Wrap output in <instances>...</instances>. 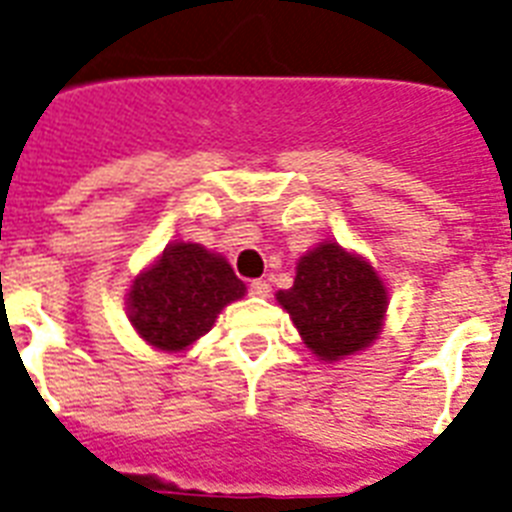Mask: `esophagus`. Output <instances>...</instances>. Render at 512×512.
Returning <instances> with one entry per match:
<instances>
[{"mask_svg": "<svg viewBox=\"0 0 512 512\" xmlns=\"http://www.w3.org/2000/svg\"><path fill=\"white\" fill-rule=\"evenodd\" d=\"M251 295H259V298L269 295V285H266V280H253L251 282Z\"/></svg>", "mask_w": 512, "mask_h": 512, "instance_id": "34e87169", "label": "esophagus"}]
</instances>
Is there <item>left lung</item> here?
Wrapping results in <instances>:
<instances>
[{"label":"left lung","mask_w":512,"mask_h":512,"mask_svg":"<svg viewBox=\"0 0 512 512\" xmlns=\"http://www.w3.org/2000/svg\"><path fill=\"white\" fill-rule=\"evenodd\" d=\"M277 303L290 314L303 345L335 363L382 335L390 298L369 259L324 240L298 259L293 287L280 290Z\"/></svg>","instance_id":"1"}]
</instances>
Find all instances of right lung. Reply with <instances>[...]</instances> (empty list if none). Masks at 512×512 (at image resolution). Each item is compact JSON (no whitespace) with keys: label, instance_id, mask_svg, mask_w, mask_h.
Listing matches in <instances>:
<instances>
[{"label":"right lung","instance_id":"add662e5","mask_svg":"<svg viewBox=\"0 0 512 512\" xmlns=\"http://www.w3.org/2000/svg\"><path fill=\"white\" fill-rule=\"evenodd\" d=\"M246 295L230 261L198 243H170L128 290V319L146 345L183 353L204 337L222 308Z\"/></svg>","mask_w":512,"mask_h":512}]
</instances>
